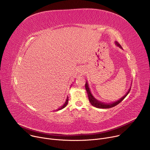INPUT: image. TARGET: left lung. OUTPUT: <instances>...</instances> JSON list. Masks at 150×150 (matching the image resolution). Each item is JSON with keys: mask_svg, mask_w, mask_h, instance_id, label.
Segmentation results:
<instances>
[{"mask_svg": "<svg viewBox=\"0 0 150 150\" xmlns=\"http://www.w3.org/2000/svg\"><path fill=\"white\" fill-rule=\"evenodd\" d=\"M115 45L117 47L120 48L121 49H123L122 46L120 45L119 43H118L117 41H115ZM85 89H86V91H87V94H88L89 101H90V103L91 104V105L96 107V108H100V109H109V108H113V107H115V105H117L127 96V95L128 94H129V93L131 90V87H130V88L128 90V91L126 93V94H125V96H123V97H122L119 100H117L115 102L110 103H104L103 102H101V101L97 100L96 98H95L94 97V96L92 95V94L90 91V88H89V85H88V83L87 81H86V82H85Z\"/></svg>", "mask_w": 150, "mask_h": 150, "instance_id": "8db88e82", "label": "left lung"}]
</instances>
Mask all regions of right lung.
I'll return each mask as SVG.
<instances>
[{
  "mask_svg": "<svg viewBox=\"0 0 150 150\" xmlns=\"http://www.w3.org/2000/svg\"><path fill=\"white\" fill-rule=\"evenodd\" d=\"M68 97H67V100H66V101H65V103H64V104L62 105V106H61V108H60L59 109H58L57 110H56V111H57V110H61V109H63V108H65V107L67 105V104H68Z\"/></svg>",
  "mask_w": 150,
  "mask_h": 150,
  "instance_id": "obj_1",
  "label": "right lung"
}]
</instances>
